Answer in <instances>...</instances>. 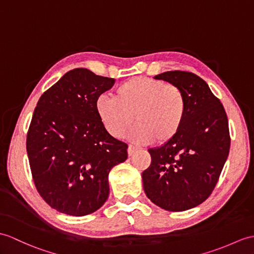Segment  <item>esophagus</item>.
I'll return each mask as SVG.
<instances>
[{"mask_svg":"<svg viewBox=\"0 0 254 254\" xmlns=\"http://www.w3.org/2000/svg\"><path fill=\"white\" fill-rule=\"evenodd\" d=\"M138 148L137 147H135L133 145H128V148H127V154L128 156H132L135 151H136Z\"/></svg>","mask_w":254,"mask_h":254,"instance_id":"obj_1","label":"esophagus"}]
</instances>
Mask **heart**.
I'll return each mask as SVG.
<instances>
[{
	"label": "heart",
	"mask_w": 254,
	"mask_h": 254,
	"mask_svg": "<svg viewBox=\"0 0 254 254\" xmlns=\"http://www.w3.org/2000/svg\"><path fill=\"white\" fill-rule=\"evenodd\" d=\"M96 111L109 134L125 136L134 122L133 138L138 143L166 144L174 138L186 116L182 90L161 80L136 76L118 86L113 97L99 96Z\"/></svg>",
	"instance_id": "obj_1"
}]
</instances>
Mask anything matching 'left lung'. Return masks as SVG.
Here are the masks:
<instances>
[{
	"label": "left lung",
	"instance_id": "8db88e82",
	"mask_svg": "<svg viewBox=\"0 0 254 254\" xmlns=\"http://www.w3.org/2000/svg\"><path fill=\"white\" fill-rule=\"evenodd\" d=\"M155 78L181 88L186 116L174 138L148 149L151 163L141 173L144 190L158 207L185 211L202 203L220 179L231 147L227 115L197 74L174 70Z\"/></svg>",
	"mask_w": 254,
	"mask_h": 254
}]
</instances>
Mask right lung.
Segmentation results:
<instances>
[{
	"label": "right lung",
	"instance_id": "1",
	"mask_svg": "<svg viewBox=\"0 0 254 254\" xmlns=\"http://www.w3.org/2000/svg\"><path fill=\"white\" fill-rule=\"evenodd\" d=\"M116 80L75 68L45 91L27 134V154L40 196L51 208L91 214L109 196L108 174L127 158V144L107 132L96 100Z\"/></svg>",
	"mask_w": 254,
	"mask_h": 254
}]
</instances>
